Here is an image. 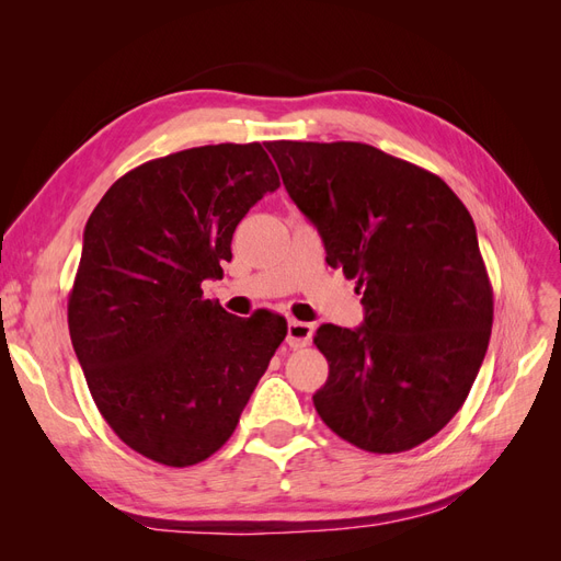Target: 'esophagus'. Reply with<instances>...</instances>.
Listing matches in <instances>:
<instances>
[{
  "instance_id": "34e87169",
  "label": "esophagus",
  "mask_w": 561,
  "mask_h": 561,
  "mask_svg": "<svg viewBox=\"0 0 561 561\" xmlns=\"http://www.w3.org/2000/svg\"><path fill=\"white\" fill-rule=\"evenodd\" d=\"M313 339V325L311 322H301V320H290L287 322V339L285 342L293 348H304L309 346Z\"/></svg>"
}]
</instances>
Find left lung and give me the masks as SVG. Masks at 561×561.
<instances>
[{
  "label": "left lung",
  "mask_w": 561,
  "mask_h": 561,
  "mask_svg": "<svg viewBox=\"0 0 561 561\" xmlns=\"http://www.w3.org/2000/svg\"><path fill=\"white\" fill-rule=\"evenodd\" d=\"M328 264L355 278L365 320L320 325L330 375L316 412L346 443L407 451L443 431L478 377L494 295L472 217L423 168L363 142H266Z\"/></svg>",
  "instance_id": "left-lung-1"
}]
</instances>
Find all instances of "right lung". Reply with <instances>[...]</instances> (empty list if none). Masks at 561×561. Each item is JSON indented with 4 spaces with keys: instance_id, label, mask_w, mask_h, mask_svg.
I'll return each mask as SVG.
<instances>
[{
    "instance_id": "obj_1",
    "label": "right lung",
    "mask_w": 561,
    "mask_h": 561,
    "mask_svg": "<svg viewBox=\"0 0 561 561\" xmlns=\"http://www.w3.org/2000/svg\"><path fill=\"white\" fill-rule=\"evenodd\" d=\"M278 186L260 142L206 145L133 168L89 217L72 346L100 414L151 461L184 468L222 447L287 334L283 316H231L201 290Z\"/></svg>"
}]
</instances>
